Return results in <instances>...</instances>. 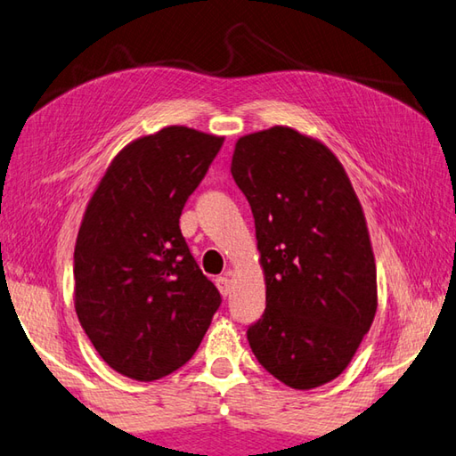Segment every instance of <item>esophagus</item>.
I'll return each instance as SVG.
<instances>
[{
    "mask_svg": "<svg viewBox=\"0 0 456 456\" xmlns=\"http://www.w3.org/2000/svg\"><path fill=\"white\" fill-rule=\"evenodd\" d=\"M216 284L219 292L223 294V297H227V294L231 292V281H229V274H223V276H217L216 279Z\"/></svg>",
    "mask_w": 456,
    "mask_h": 456,
    "instance_id": "1",
    "label": "esophagus"
}]
</instances>
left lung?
<instances>
[{
	"label": "left lung",
	"instance_id": "8db88e82",
	"mask_svg": "<svg viewBox=\"0 0 456 456\" xmlns=\"http://www.w3.org/2000/svg\"><path fill=\"white\" fill-rule=\"evenodd\" d=\"M231 174L251 205L266 282L248 346L284 386H324L352 362L378 308L362 205L332 151L292 128L239 138Z\"/></svg>",
	"mask_w": 456,
	"mask_h": 456
}]
</instances>
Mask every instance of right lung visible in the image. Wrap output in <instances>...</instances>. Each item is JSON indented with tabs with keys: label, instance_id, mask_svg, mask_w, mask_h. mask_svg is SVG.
I'll return each mask as SVG.
<instances>
[{
	"label": "right lung",
	"instance_id": "1",
	"mask_svg": "<svg viewBox=\"0 0 456 456\" xmlns=\"http://www.w3.org/2000/svg\"><path fill=\"white\" fill-rule=\"evenodd\" d=\"M223 138L167 126L134 140L106 169L75 245V308L101 358L154 381L198 350L221 294L180 229L187 198Z\"/></svg>",
	"mask_w": 456,
	"mask_h": 456
}]
</instances>
